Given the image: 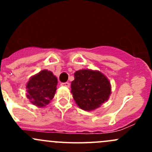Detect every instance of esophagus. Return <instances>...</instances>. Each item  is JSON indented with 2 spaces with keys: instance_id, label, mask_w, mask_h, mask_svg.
<instances>
[{
  "instance_id": "obj_1",
  "label": "esophagus",
  "mask_w": 152,
  "mask_h": 152,
  "mask_svg": "<svg viewBox=\"0 0 152 152\" xmlns=\"http://www.w3.org/2000/svg\"><path fill=\"white\" fill-rule=\"evenodd\" d=\"M61 85L65 86V87H70V83H69V82H64V83H61Z\"/></svg>"
}]
</instances>
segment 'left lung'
<instances>
[{
    "label": "left lung",
    "mask_w": 152,
    "mask_h": 152,
    "mask_svg": "<svg viewBox=\"0 0 152 152\" xmlns=\"http://www.w3.org/2000/svg\"><path fill=\"white\" fill-rule=\"evenodd\" d=\"M71 93L81 109L91 111L108 100L111 86L107 77L99 71L81 70L74 73Z\"/></svg>",
    "instance_id": "obj_1"
}]
</instances>
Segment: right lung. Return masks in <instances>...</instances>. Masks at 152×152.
I'll return each instance as SVG.
<instances>
[{
	"label": "right lung",
	"instance_id": "obj_1",
	"mask_svg": "<svg viewBox=\"0 0 152 152\" xmlns=\"http://www.w3.org/2000/svg\"><path fill=\"white\" fill-rule=\"evenodd\" d=\"M57 79L52 72L43 70L29 79L26 85L27 97L33 104L45 107L54 96Z\"/></svg>",
	"mask_w": 152,
	"mask_h": 152
}]
</instances>
